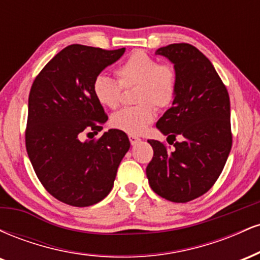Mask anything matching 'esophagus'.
I'll return each instance as SVG.
<instances>
[{"instance_id": "1", "label": "esophagus", "mask_w": 260, "mask_h": 260, "mask_svg": "<svg viewBox=\"0 0 260 260\" xmlns=\"http://www.w3.org/2000/svg\"><path fill=\"white\" fill-rule=\"evenodd\" d=\"M129 142H131V144H132V145H136L137 143L140 142V138H139V137L131 134V136H129Z\"/></svg>"}]
</instances>
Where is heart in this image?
Wrapping results in <instances>:
<instances>
[{
	"label": "heart",
	"instance_id": "heart-1",
	"mask_svg": "<svg viewBox=\"0 0 260 260\" xmlns=\"http://www.w3.org/2000/svg\"><path fill=\"white\" fill-rule=\"evenodd\" d=\"M118 82L99 74L92 83L94 96L103 106L116 109L121 103L122 88L136 86L134 101L138 105L124 107L111 116V124L128 134H139L155 117V107L166 109L174 103L178 76L174 66L160 63L147 52L137 50L116 70Z\"/></svg>",
	"mask_w": 260,
	"mask_h": 260
}]
</instances>
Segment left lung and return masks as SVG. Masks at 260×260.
Segmentation results:
<instances>
[{"label": "left lung", "mask_w": 260, "mask_h": 260, "mask_svg": "<svg viewBox=\"0 0 260 260\" xmlns=\"http://www.w3.org/2000/svg\"><path fill=\"white\" fill-rule=\"evenodd\" d=\"M155 53L174 63L178 89L172 106L156 122L174 148L170 150L159 140H148L154 155L147 177L157 196L187 203L214 186L229 157L232 147L229 92L211 62L193 45L171 44ZM177 135L181 142L174 141ZM171 138L174 140L170 142Z\"/></svg>", "instance_id": "left-lung-1"}]
</instances>
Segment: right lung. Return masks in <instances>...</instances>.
Returning <instances> with one entry per match:
<instances>
[{"label": "right lung", "instance_id": "right-lung-1", "mask_svg": "<svg viewBox=\"0 0 260 260\" xmlns=\"http://www.w3.org/2000/svg\"><path fill=\"white\" fill-rule=\"evenodd\" d=\"M124 50L70 45L41 70L29 92L26 153L45 189L72 207H90L109 194L131 147L120 129L80 140L107 121L92 83Z\"/></svg>", "mask_w": 260, "mask_h": 260}]
</instances>
